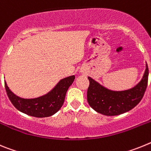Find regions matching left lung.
Here are the masks:
<instances>
[{
	"mask_svg": "<svg viewBox=\"0 0 151 151\" xmlns=\"http://www.w3.org/2000/svg\"><path fill=\"white\" fill-rule=\"evenodd\" d=\"M148 66L143 78L133 88L123 91H113L106 89L88 77L89 86L87 100L91 107L105 116H116L128 112L139 104L143 97L148 82Z\"/></svg>",
	"mask_w": 151,
	"mask_h": 151,
	"instance_id": "left-lung-1",
	"label": "left lung"
}]
</instances>
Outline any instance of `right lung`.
I'll use <instances>...</instances> for the list:
<instances>
[{
	"label": "right lung",
	"mask_w": 151,
	"mask_h": 151,
	"mask_svg": "<svg viewBox=\"0 0 151 151\" xmlns=\"http://www.w3.org/2000/svg\"><path fill=\"white\" fill-rule=\"evenodd\" d=\"M75 79V76L62 79L48 94L35 99H23L17 97L9 89L4 82L6 94L17 110L35 117H47L54 115L63 106L68 88Z\"/></svg>",
	"instance_id": "add662e5"
}]
</instances>
